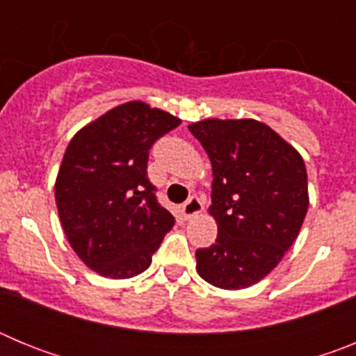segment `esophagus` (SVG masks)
I'll return each mask as SVG.
<instances>
[{
	"mask_svg": "<svg viewBox=\"0 0 356 356\" xmlns=\"http://www.w3.org/2000/svg\"><path fill=\"white\" fill-rule=\"evenodd\" d=\"M201 212H203V201L196 196L191 197V200H188L187 203L181 207V213H184L185 219H191V217L197 216V213H201Z\"/></svg>",
	"mask_w": 356,
	"mask_h": 356,
	"instance_id": "obj_1",
	"label": "esophagus"
}]
</instances>
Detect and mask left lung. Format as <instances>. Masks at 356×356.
Here are the masks:
<instances>
[{
  "instance_id": "obj_1",
  "label": "left lung",
  "mask_w": 356,
  "mask_h": 356,
  "mask_svg": "<svg viewBox=\"0 0 356 356\" xmlns=\"http://www.w3.org/2000/svg\"><path fill=\"white\" fill-rule=\"evenodd\" d=\"M212 163L217 238L196 251L210 285L238 291L259 284L284 259L308 210L303 156L257 119H203L188 124Z\"/></svg>"
}]
</instances>
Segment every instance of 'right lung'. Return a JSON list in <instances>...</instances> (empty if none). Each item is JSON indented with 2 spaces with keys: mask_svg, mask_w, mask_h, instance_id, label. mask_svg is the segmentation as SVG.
Wrapping results in <instances>:
<instances>
[{
  "mask_svg": "<svg viewBox=\"0 0 356 356\" xmlns=\"http://www.w3.org/2000/svg\"><path fill=\"white\" fill-rule=\"evenodd\" d=\"M181 122L144 102L110 108L74 134L55 181L62 228L74 253L97 275L134 278L175 225L147 180V151Z\"/></svg>",
  "mask_w": 356,
  "mask_h": 356,
  "instance_id": "1",
  "label": "right lung"
}]
</instances>
